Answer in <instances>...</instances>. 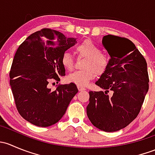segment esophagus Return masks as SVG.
<instances>
[{"instance_id":"1","label":"esophagus","mask_w":155,"mask_h":155,"mask_svg":"<svg viewBox=\"0 0 155 155\" xmlns=\"http://www.w3.org/2000/svg\"><path fill=\"white\" fill-rule=\"evenodd\" d=\"M77 87H78V89H79V91H85V90H86V88H85V87H82V86H79V85H78Z\"/></svg>"}]
</instances>
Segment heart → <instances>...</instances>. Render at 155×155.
I'll return each instance as SVG.
<instances>
[{
	"label": "heart",
	"instance_id": "heart-1",
	"mask_svg": "<svg viewBox=\"0 0 155 155\" xmlns=\"http://www.w3.org/2000/svg\"><path fill=\"white\" fill-rule=\"evenodd\" d=\"M75 51L79 57L86 58L82 66L85 70L70 73L67 77L68 82L79 86H85L96 77V75L104 74L109 68V58L101 53V48L91 40H85L76 45ZM61 62L67 70H71L74 66V59L68 51L62 54Z\"/></svg>",
	"mask_w": 155,
	"mask_h": 155
}]
</instances>
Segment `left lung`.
I'll return each mask as SVG.
<instances>
[{
	"mask_svg": "<svg viewBox=\"0 0 155 155\" xmlns=\"http://www.w3.org/2000/svg\"><path fill=\"white\" fill-rule=\"evenodd\" d=\"M102 43L110 55L109 66L96 85L106 91H89L87 115L105 132L127 127L137 117L148 91L147 63L131 40L109 34ZM112 90L113 95L107 93Z\"/></svg>",
	"mask_w": 155,
	"mask_h": 155,
	"instance_id": "obj_1",
	"label": "left lung"
}]
</instances>
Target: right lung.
<instances>
[{
  "label": "right lung",
  "mask_w": 155,
  "mask_h": 155,
  "mask_svg": "<svg viewBox=\"0 0 155 155\" xmlns=\"http://www.w3.org/2000/svg\"><path fill=\"white\" fill-rule=\"evenodd\" d=\"M76 39L43 28L31 34L17 49L10 71V83L15 107L26 121L36 126H51L65 114L78 92L73 83L59 85L54 91L48 82L65 76L61 58Z\"/></svg>",
  "instance_id": "add662e5"
}]
</instances>
